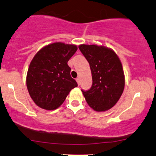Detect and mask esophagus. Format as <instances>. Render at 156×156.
<instances>
[{
  "mask_svg": "<svg viewBox=\"0 0 156 156\" xmlns=\"http://www.w3.org/2000/svg\"><path fill=\"white\" fill-rule=\"evenodd\" d=\"M76 83H77L78 85H80V77L76 78Z\"/></svg>",
  "mask_w": 156,
  "mask_h": 156,
  "instance_id": "1",
  "label": "esophagus"
}]
</instances>
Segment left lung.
<instances>
[{"instance_id":"left-lung-1","label":"left lung","mask_w":156,"mask_h":156,"mask_svg":"<svg viewBox=\"0 0 156 156\" xmlns=\"http://www.w3.org/2000/svg\"><path fill=\"white\" fill-rule=\"evenodd\" d=\"M91 70L93 84L82 90L88 105L97 112L111 109L120 99L125 88V74L119 58L111 48L102 45H79Z\"/></svg>"}]
</instances>
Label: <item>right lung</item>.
<instances>
[{
    "label": "right lung",
    "instance_id": "add662e5",
    "mask_svg": "<svg viewBox=\"0 0 156 156\" xmlns=\"http://www.w3.org/2000/svg\"><path fill=\"white\" fill-rule=\"evenodd\" d=\"M76 50V45L54 43L45 45L34 55L28 69L26 86L38 107L48 111L57 109L71 89L77 86L68 66Z\"/></svg>",
    "mask_w": 156,
    "mask_h": 156
}]
</instances>
